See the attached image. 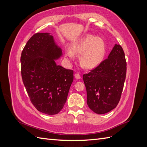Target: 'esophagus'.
Returning a JSON list of instances; mask_svg holds the SVG:
<instances>
[{
  "mask_svg": "<svg viewBox=\"0 0 147 147\" xmlns=\"http://www.w3.org/2000/svg\"><path fill=\"white\" fill-rule=\"evenodd\" d=\"M74 77L76 78V79H77V80H80V79H81V76H80V74H78V73H76L74 74Z\"/></svg>",
  "mask_w": 147,
  "mask_h": 147,
  "instance_id": "esophagus-1",
  "label": "esophagus"
}]
</instances>
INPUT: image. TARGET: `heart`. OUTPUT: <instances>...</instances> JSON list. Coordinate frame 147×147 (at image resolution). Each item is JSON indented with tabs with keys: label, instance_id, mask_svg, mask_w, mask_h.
Segmentation results:
<instances>
[{
	"label": "heart",
	"instance_id": "b5f03b06",
	"mask_svg": "<svg viewBox=\"0 0 147 147\" xmlns=\"http://www.w3.org/2000/svg\"><path fill=\"white\" fill-rule=\"evenodd\" d=\"M105 51L103 39L93 35H86L75 41L72 49H66L65 57L68 60H73L75 54H81V64L86 67H93L100 62Z\"/></svg>",
	"mask_w": 147,
	"mask_h": 147
}]
</instances>
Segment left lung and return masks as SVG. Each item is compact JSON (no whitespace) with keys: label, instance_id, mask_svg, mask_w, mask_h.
Returning <instances> with one entry per match:
<instances>
[{"label":"left lung","instance_id":"left-lung-1","mask_svg":"<svg viewBox=\"0 0 147 147\" xmlns=\"http://www.w3.org/2000/svg\"><path fill=\"white\" fill-rule=\"evenodd\" d=\"M127 73L124 51L115 44L107 59L84 74L87 105L97 114H105L116 108L120 100Z\"/></svg>","mask_w":147,"mask_h":147}]
</instances>
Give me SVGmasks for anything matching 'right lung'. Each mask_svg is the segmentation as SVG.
<instances>
[{"label":"right lung","mask_w":147,"mask_h":147,"mask_svg":"<svg viewBox=\"0 0 147 147\" xmlns=\"http://www.w3.org/2000/svg\"><path fill=\"white\" fill-rule=\"evenodd\" d=\"M62 49L49 33H36L27 41L21 57V74L30 101L39 111L57 114L65 105L73 71L57 65Z\"/></svg>","instance_id":"obj_1"}]
</instances>
